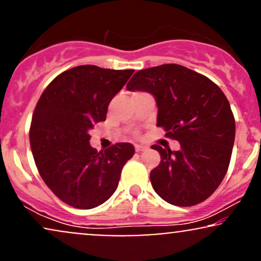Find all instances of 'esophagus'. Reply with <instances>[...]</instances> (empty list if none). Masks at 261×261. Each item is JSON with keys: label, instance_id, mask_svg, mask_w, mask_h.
I'll return each instance as SVG.
<instances>
[{"label": "esophagus", "instance_id": "34e87169", "mask_svg": "<svg viewBox=\"0 0 261 261\" xmlns=\"http://www.w3.org/2000/svg\"><path fill=\"white\" fill-rule=\"evenodd\" d=\"M134 147H136L137 152H140V151L147 150V146L144 145V144H136V145H134Z\"/></svg>", "mask_w": 261, "mask_h": 261}]
</instances>
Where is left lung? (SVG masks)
I'll return each mask as SVG.
<instances>
[{
	"label": "left lung",
	"mask_w": 261,
	"mask_h": 261,
	"mask_svg": "<svg viewBox=\"0 0 261 261\" xmlns=\"http://www.w3.org/2000/svg\"><path fill=\"white\" fill-rule=\"evenodd\" d=\"M127 89L153 95L157 125L180 143L179 151L151 146L161 155L160 165L150 173L153 190L180 207L203 202L223 181L234 143V118L223 91L178 64L140 70Z\"/></svg>",
	"instance_id": "left-lung-1"
}]
</instances>
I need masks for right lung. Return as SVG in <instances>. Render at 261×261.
Wrapping results in <instances>:
<instances>
[{
  "label": "right lung",
  "mask_w": 261,
  "mask_h": 261,
  "mask_svg": "<svg viewBox=\"0 0 261 261\" xmlns=\"http://www.w3.org/2000/svg\"><path fill=\"white\" fill-rule=\"evenodd\" d=\"M133 72L72 67L57 76L37 102L30 127L35 163L53 194L71 207L91 209L108 201L134 155L129 143L100 152L89 144V130L105 121L109 104Z\"/></svg>",
  "instance_id": "right-lung-1"
}]
</instances>
